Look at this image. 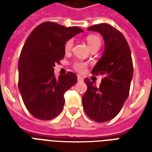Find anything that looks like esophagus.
<instances>
[{
    "mask_svg": "<svg viewBox=\"0 0 152 152\" xmlns=\"http://www.w3.org/2000/svg\"><path fill=\"white\" fill-rule=\"evenodd\" d=\"M77 80H78L79 82H82V81H84V78H83L81 76H77Z\"/></svg>",
    "mask_w": 152,
    "mask_h": 152,
    "instance_id": "34e87169",
    "label": "esophagus"
}]
</instances>
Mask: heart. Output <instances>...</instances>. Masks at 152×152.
<instances>
[{"label": "heart", "instance_id": "b5f03b06", "mask_svg": "<svg viewBox=\"0 0 152 152\" xmlns=\"http://www.w3.org/2000/svg\"><path fill=\"white\" fill-rule=\"evenodd\" d=\"M86 40H87V43H88V45H89V48H91L93 46H100L101 45V40L99 37L97 36H94V35H89L86 38ZM73 45V40H68L65 43V45H64V50L66 52H69L70 50H72ZM86 63H82V62H76V63H74V68L78 71L80 72H82L86 69Z\"/></svg>", "mask_w": 152, "mask_h": 152}]
</instances>
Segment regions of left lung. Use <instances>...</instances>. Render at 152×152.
<instances>
[{
    "mask_svg": "<svg viewBox=\"0 0 152 152\" xmlns=\"http://www.w3.org/2000/svg\"><path fill=\"white\" fill-rule=\"evenodd\" d=\"M89 31L100 33L104 40V51L92 70V74L103 75L99 87L88 78L82 104L87 115L97 122H106L120 112L127 99L134 73L131 51L121 33L107 23L94 25Z\"/></svg>",
    "mask_w": 152,
    "mask_h": 152,
    "instance_id": "obj_1",
    "label": "left lung"
}]
</instances>
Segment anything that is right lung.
Here are the masks:
<instances>
[{"mask_svg":"<svg viewBox=\"0 0 152 152\" xmlns=\"http://www.w3.org/2000/svg\"><path fill=\"white\" fill-rule=\"evenodd\" d=\"M82 31L78 27L45 22L25 41L18 60V89L34 117L49 121L62 112L64 94L77 82V76L67 72L56 78L53 67L65 55V43Z\"/></svg>","mask_w":152,"mask_h":152,"instance_id":"right-lung-1","label":"right lung"}]
</instances>
